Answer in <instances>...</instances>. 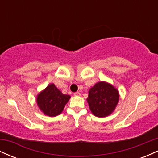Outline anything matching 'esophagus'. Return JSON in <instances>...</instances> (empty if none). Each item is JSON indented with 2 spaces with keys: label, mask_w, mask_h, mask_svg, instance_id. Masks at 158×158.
Wrapping results in <instances>:
<instances>
[{
  "label": "esophagus",
  "mask_w": 158,
  "mask_h": 158,
  "mask_svg": "<svg viewBox=\"0 0 158 158\" xmlns=\"http://www.w3.org/2000/svg\"><path fill=\"white\" fill-rule=\"evenodd\" d=\"M73 94H74V96H80L81 94L79 93V92L77 91V92H75V93H74Z\"/></svg>",
  "instance_id": "34e87169"
}]
</instances>
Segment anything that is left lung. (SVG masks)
Returning <instances> with one entry per match:
<instances>
[{"mask_svg":"<svg viewBox=\"0 0 158 158\" xmlns=\"http://www.w3.org/2000/svg\"><path fill=\"white\" fill-rule=\"evenodd\" d=\"M87 101L94 116L105 117L115 109L119 102V92L111 85L100 81L90 88Z\"/></svg>","mask_w":158,"mask_h":158,"instance_id":"1","label":"left lung"}]
</instances>
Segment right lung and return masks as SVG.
I'll return each mask as SVG.
<instances>
[{"label": "right lung", "mask_w": 158, "mask_h": 158, "mask_svg": "<svg viewBox=\"0 0 158 158\" xmlns=\"http://www.w3.org/2000/svg\"><path fill=\"white\" fill-rule=\"evenodd\" d=\"M70 98L69 95L61 93L55 85L50 84L38 95L37 103L46 115L56 117L61 113Z\"/></svg>", "instance_id": "add662e5"}]
</instances>
